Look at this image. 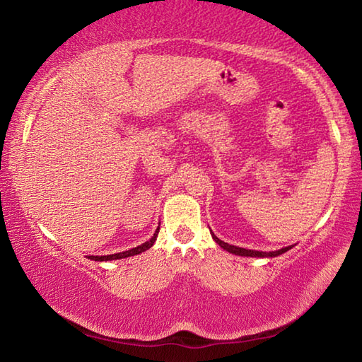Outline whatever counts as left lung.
<instances>
[{
  "mask_svg": "<svg viewBox=\"0 0 362 362\" xmlns=\"http://www.w3.org/2000/svg\"><path fill=\"white\" fill-rule=\"evenodd\" d=\"M212 238H214V241H216L220 247H223L225 250H228L230 254L243 255V257H278L281 254L287 252V250H289V249H292V246H287V247H283V249H279V250H273V252H262V250H250V249L231 246V244L223 243L222 240H218V238L214 235V233H212Z\"/></svg>",
  "mask_w": 362,
  "mask_h": 362,
  "instance_id": "obj_1",
  "label": "left lung"
}]
</instances>
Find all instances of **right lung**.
Returning <instances> with one entry per match:
<instances>
[{"label":"right lung","mask_w":362,"mask_h":362,"mask_svg":"<svg viewBox=\"0 0 362 362\" xmlns=\"http://www.w3.org/2000/svg\"><path fill=\"white\" fill-rule=\"evenodd\" d=\"M158 233H159V226L155 231V235L151 236V240H148L144 244H140V246L134 247L131 250H124V252H118V254H112V255H89L90 260H95V262H107V260H119V259H126V257H132V255H137V254H142L145 250H148L153 244H155L156 238H158Z\"/></svg>","instance_id":"obj_1"}]
</instances>
